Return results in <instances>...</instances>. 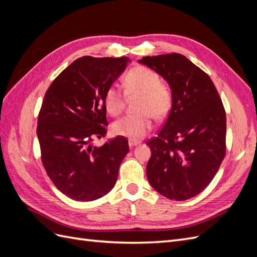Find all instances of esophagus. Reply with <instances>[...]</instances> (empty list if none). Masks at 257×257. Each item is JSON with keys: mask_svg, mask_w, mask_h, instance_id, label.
<instances>
[{"mask_svg": "<svg viewBox=\"0 0 257 257\" xmlns=\"http://www.w3.org/2000/svg\"><path fill=\"white\" fill-rule=\"evenodd\" d=\"M141 144V142H136V141H130L128 142V146L131 147V148H133V147H135V146H137V145H139Z\"/></svg>", "mask_w": 257, "mask_h": 257, "instance_id": "esophagus-1", "label": "esophagus"}]
</instances>
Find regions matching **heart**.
I'll use <instances>...</instances> for the list:
<instances>
[{
    "label": "heart",
    "instance_id": "1",
    "mask_svg": "<svg viewBox=\"0 0 257 257\" xmlns=\"http://www.w3.org/2000/svg\"><path fill=\"white\" fill-rule=\"evenodd\" d=\"M160 75L146 66H136L124 77V91L127 97L139 96L136 110L113 122L111 130L116 136L138 141L145 137L153 126L155 119H164L172 109L173 92L169 85L160 81ZM106 111L111 115L121 113L124 94L116 85L107 89L104 96Z\"/></svg>",
    "mask_w": 257,
    "mask_h": 257
}]
</instances>
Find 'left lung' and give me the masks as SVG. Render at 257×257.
Listing matches in <instances>:
<instances>
[{"label":"left lung","mask_w":257,"mask_h":257,"mask_svg":"<svg viewBox=\"0 0 257 257\" xmlns=\"http://www.w3.org/2000/svg\"><path fill=\"white\" fill-rule=\"evenodd\" d=\"M164 78L173 105L158 136L147 145L148 181L169 199L186 200L203 192L220 168L226 146V114L212 80L180 53L138 61Z\"/></svg>","instance_id":"obj_1"}]
</instances>
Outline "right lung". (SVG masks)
I'll use <instances>...</instances> for the list:
<instances>
[{
    "mask_svg": "<svg viewBox=\"0 0 257 257\" xmlns=\"http://www.w3.org/2000/svg\"><path fill=\"white\" fill-rule=\"evenodd\" d=\"M130 59L82 57L52 81L37 120L42 162L57 189L74 200L92 201L111 191L128 142L115 137L102 147L93 139L106 134L104 96Z\"/></svg>",
    "mask_w": 257,
    "mask_h": 257,
    "instance_id": "add662e5",
    "label": "right lung"
}]
</instances>
